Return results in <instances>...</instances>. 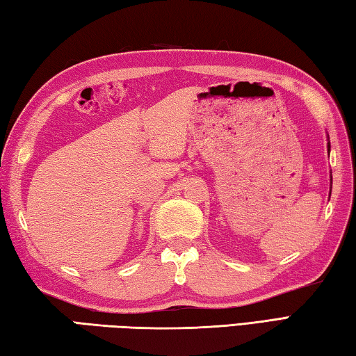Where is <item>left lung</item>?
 <instances>
[{
    "label": "left lung",
    "mask_w": 356,
    "mask_h": 356,
    "mask_svg": "<svg viewBox=\"0 0 356 356\" xmlns=\"http://www.w3.org/2000/svg\"><path fill=\"white\" fill-rule=\"evenodd\" d=\"M327 150H328V155H330V139H328V143H327ZM330 181H332V175H330ZM330 187H332V183H330ZM330 193H332V189H330Z\"/></svg>",
    "instance_id": "left-lung-1"
}]
</instances>
